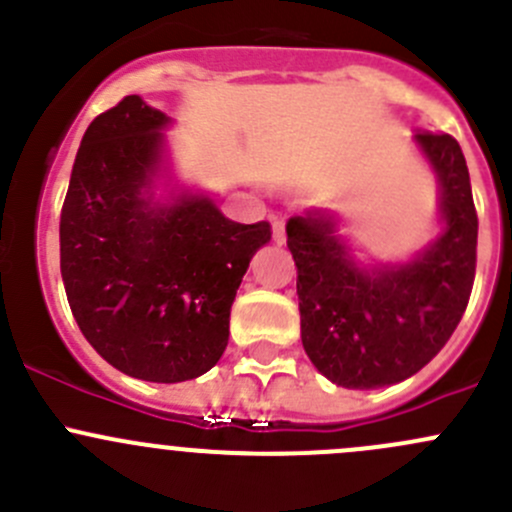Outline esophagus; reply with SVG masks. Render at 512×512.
<instances>
[{
  "mask_svg": "<svg viewBox=\"0 0 512 512\" xmlns=\"http://www.w3.org/2000/svg\"><path fill=\"white\" fill-rule=\"evenodd\" d=\"M272 240H275L277 245H285L287 235H285V223H282V220H275V223H272Z\"/></svg>",
  "mask_w": 512,
  "mask_h": 512,
  "instance_id": "1",
  "label": "esophagus"
}]
</instances>
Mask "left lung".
I'll return each mask as SVG.
<instances>
[{
	"instance_id": "obj_1",
	"label": "left lung",
	"mask_w": 512,
	"mask_h": 512,
	"mask_svg": "<svg viewBox=\"0 0 512 512\" xmlns=\"http://www.w3.org/2000/svg\"><path fill=\"white\" fill-rule=\"evenodd\" d=\"M411 141L438 185V232L414 255L361 257L327 208L292 215L285 227L302 347L319 374L347 389H381L421 371L471 297L478 218L466 158L448 133L416 131Z\"/></svg>"
}]
</instances>
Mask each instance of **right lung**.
Segmentation results:
<instances>
[{
  "instance_id": "add662e5",
  "label": "right lung",
  "mask_w": 512,
  "mask_h": 512,
  "mask_svg": "<svg viewBox=\"0 0 512 512\" xmlns=\"http://www.w3.org/2000/svg\"><path fill=\"white\" fill-rule=\"evenodd\" d=\"M173 118L126 96L91 121L61 210V277L86 342L123 374L198 379L223 356L230 307L270 223L225 218L175 173Z\"/></svg>"
}]
</instances>
